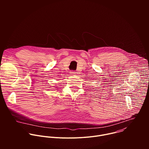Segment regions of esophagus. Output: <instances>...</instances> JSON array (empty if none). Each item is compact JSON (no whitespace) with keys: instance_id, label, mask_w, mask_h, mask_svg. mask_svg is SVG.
<instances>
[{"instance_id":"1","label":"esophagus","mask_w":149,"mask_h":149,"mask_svg":"<svg viewBox=\"0 0 149 149\" xmlns=\"http://www.w3.org/2000/svg\"><path fill=\"white\" fill-rule=\"evenodd\" d=\"M71 74L72 75H74V74H75V72H74V71H71Z\"/></svg>"}]
</instances>
